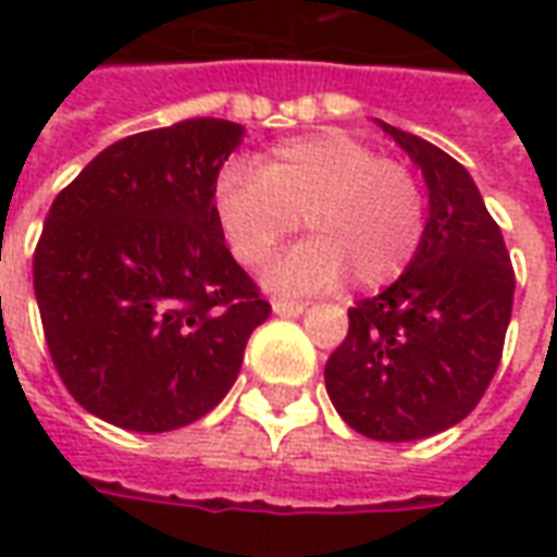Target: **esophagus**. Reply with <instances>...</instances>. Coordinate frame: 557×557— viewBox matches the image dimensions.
<instances>
[{
	"instance_id": "obj_1",
	"label": "esophagus",
	"mask_w": 557,
	"mask_h": 557,
	"mask_svg": "<svg viewBox=\"0 0 557 557\" xmlns=\"http://www.w3.org/2000/svg\"><path fill=\"white\" fill-rule=\"evenodd\" d=\"M271 307H274V313L277 315H301L304 310H307V304H301V301H274L271 304Z\"/></svg>"
}]
</instances>
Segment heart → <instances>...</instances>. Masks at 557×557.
<instances>
[{
    "instance_id": "heart-1",
    "label": "heart",
    "mask_w": 557,
    "mask_h": 557,
    "mask_svg": "<svg viewBox=\"0 0 557 557\" xmlns=\"http://www.w3.org/2000/svg\"><path fill=\"white\" fill-rule=\"evenodd\" d=\"M211 199L232 256L247 268L268 262L304 218L313 238L262 277L280 295L334 289L346 271L361 289H379L409 268L426 230L418 178L339 131L286 139L265 151L259 170L223 166Z\"/></svg>"
}]
</instances>
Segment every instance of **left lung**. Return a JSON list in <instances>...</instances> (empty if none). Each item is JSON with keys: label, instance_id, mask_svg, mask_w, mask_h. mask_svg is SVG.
<instances>
[{"label": "left lung", "instance_id": "1", "mask_svg": "<svg viewBox=\"0 0 557 557\" xmlns=\"http://www.w3.org/2000/svg\"><path fill=\"white\" fill-rule=\"evenodd\" d=\"M418 166L430 214L409 268L349 310V334L325 363L327 397L375 442H418L474 409L498 370L513 310L502 230L462 163L375 119Z\"/></svg>", "mask_w": 557, "mask_h": 557}]
</instances>
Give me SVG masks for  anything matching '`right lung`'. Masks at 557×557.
<instances>
[{
	"label": "right lung",
	"instance_id": "1",
	"mask_svg": "<svg viewBox=\"0 0 557 557\" xmlns=\"http://www.w3.org/2000/svg\"><path fill=\"white\" fill-rule=\"evenodd\" d=\"M226 119L107 146L55 196L35 250L44 337L71 397L131 432L194 423L230 394L271 313L214 218Z\"/></svg>",
	"mask_w": 557,
	"mask_h": 557
}]
</instances>
